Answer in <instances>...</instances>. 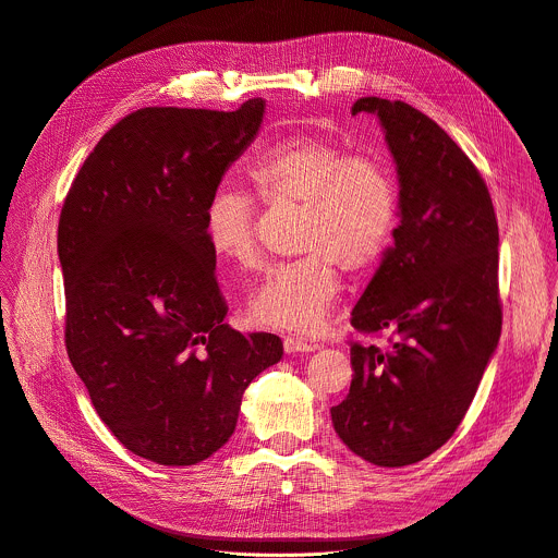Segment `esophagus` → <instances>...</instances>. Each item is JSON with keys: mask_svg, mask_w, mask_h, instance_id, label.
<instances>
[{"mask_svg": "<svg viewBox=\"0 0 558 558\" xmlns=\"http://www.w3.org/2000/svg\"><path fill=\"white\" fill-rule=\"evenodd\" d=\"M317 344L302 338V336H287L284 338V351L287 353H308V351H315Z\"/></svg>", "mask_w": 558, "mask_h": 558, "instance_id": "34e87169", "label": "esophagus"}]
</instances>
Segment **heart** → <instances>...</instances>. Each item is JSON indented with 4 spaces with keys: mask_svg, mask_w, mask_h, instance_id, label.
<instances>
[{
    "mask_svg": "<svg viewBox=\"0 0 558 558\" xmlns=\"http://www.w3.org/2000/svg\"><path fill=\"white\" fill-rule=\"evenodd\" d=\"M252 194L267 207L300 205L298 247L304 258L274 267L250 298L263 327L315 331L342 295L340 267H375L400 216L392 174L377 158L323 138H293L260 151L247 168ZM211 252L241 271L263 263L256 205L241 190L218 187L205 209Z\"/></svg>",
    "mask_w": 558,
    "mask_h": 558,
    "instance_id": "b5f03b06",
    "label": "heart"
}]
</instances>
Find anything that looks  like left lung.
Instances as JSON below:
<instances>
[{
	"label": "left lung",
	"instance_id": "1",
	"mask_svg": "<svg viewBox=\"0 0 558 558\" xmlns=\"http://www.w3.org/2000/svg\"><path fill=\"white\" fill-rule=\"evenodd\" d=\"M351 112L379 119L400 179L395 243L351 325L395 340L351 344L353 381L331 420L351 452L400 468L452 437L499 344V227L480 170L433 119L379 97Z\"/></svg>",
	"mask_w": 558,
	"mask_h": 558
}]
</instances>
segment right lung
<instances>
[{
	"mask_svg": "<svg viewBox=\"0 0 558 558\" xmlns=\"http://www.w3.org/2000/svg\"><path fill=\"white\" fill-rule=\"evenodd\" d=\"M263 114V99L141 108L104 134L61 207L68 357L112 435L154 463L211 457L245 388L282 357L278 336L222 323L205 235L207 203Z\"/></svg>",
	"mask_w": 558,
	"mask_h": 558,
	"instance_id": "1",
	"label": "right lung"
}]
</instances>
